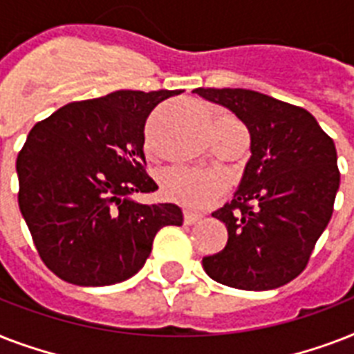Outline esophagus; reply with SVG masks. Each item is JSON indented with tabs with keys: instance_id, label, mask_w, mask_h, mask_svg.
<instances>
[{
	"instance_id": "obj_1",
	"label": "esophagus",
	"mask_w": 354,
	"mask_h": 354,
	"mask_svg": "<svg viewBox=\"0 0 354 354\" xmlns=\"http://www.w3.org/2000/svg\"><path fill=\"white\" fill-rule=\"evenodd\" d=\"M200 218H202L200 213H193V211H185V213H183V222H185V224H194V222H198Z\"/></svg>"
}]
</instances>
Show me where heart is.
Here are the masks:
<instances>
[{"mask_svg":"<svg viewBox=\"0 0 354 354\" xmlns=\"http://www.w3.org/2000/svg\"><path fill=\"white\" fill-rule=\"evenodd\" d=\"M227 183L221 172L178 167L163 178V193L189 209H205L224 194Z\"/></svg>","mask_w":354,"mask_h":354,"instance_id":"1","label":"heart"}]
</instances>
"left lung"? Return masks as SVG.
<instances>
[{"label":"left lung","mask_w":354,"mask_h":354,"mask_svg":"<svg viewBox=\"0 0 354 354\" xmlns=\"http://www.w3.org/2000/svg\"><path fill=\"white\" fill-rule=\"evenodd\" d=\"M232 110L250 132L252 156L233 200L213 213L227 227L205 274L241 290H272L307 266L333 216L340 171L335 141L305 108L242 88H196Z\"/></svg>","instance_id":"1"}]
</instances>
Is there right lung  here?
<instances>
[{
	"label": "right lung",
	"mask_w": 354,
	"mask_h": 354,
	"mask_svg": "<svg viewBox=\"0 0 354 354\" xmlns=\"http://www.w3.org/2000/svg\"><path fill=\"white\" fill-rule=\"evenodd\" d=\"M182 90H119L69 102L36 122L16 160L18 204L41 261L79 286L115 285L143 268L163 226H182L174 204H139L152 193L145 122Z\"/></svg>",
	"instance_id": "right-lung-1"
}]
</instances>
